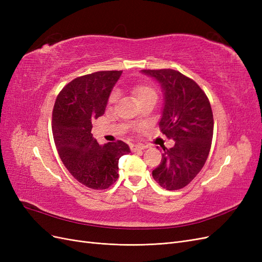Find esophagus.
Wrapping results in <instances>:
<instances>
[{"mask_svg":"<svg viewBox=\"0 0 262 262\" xmlns=\"http://www.w3.org/2000/svg\"><path fill=\"white\" fill-rule=\"evenodd\" d=\"M130 148H131L132 152H140V150L144 149V146L141 145V144H131Z\"/></svg>","mask_w":262,"mask_h":262,"instance_id":"obj_1","label":"esophagus"}]
</instances>
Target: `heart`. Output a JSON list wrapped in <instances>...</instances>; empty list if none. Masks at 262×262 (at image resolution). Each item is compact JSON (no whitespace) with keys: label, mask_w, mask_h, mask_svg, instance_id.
<instances>
[{"label":"heart","mask_w":262,"mask_h":262,"mask_svg":"<svg viewBox=\"0 0 262 262\" xmlns=\"http://www.w3.org/2000/svg\"><path fill=\"white\" fill-rule=\"evenodd\" d=\"M131 93H132L133 96L137 98V100L139 102L143 101L147 98L157 97V94H156V91L154 90V87H152L148 84H145V83H140V84L132 86ZM116 100H117V93L113 92L112 94H110V96L108 98V105L109 106L114 105Z\"/></svg>","instance_id":"obj_1"}]
</instances>
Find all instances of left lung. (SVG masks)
I'll return each mask as SVG.
<instances>
[{
  "instance_id": "obj_1",
  "label": "left lung",
  "mask_w": 262,
  "mask_h": 262,
  "mask_svg": "<svg viewBox=\"0 0 262 262\" xmlns=\"http://www.w3.org/2000/svg\"><path fill=\"white\" fill-rule=\"evenodd\" d=\"M161 84L164 107L160 121L163 134L175 141L171 148L162 146L161 164L153 178L166 190L186 187L200 172L210 153L213 114L205 93L191 78L171 69L142 70Z\"/></svg>"
}]
</instances>
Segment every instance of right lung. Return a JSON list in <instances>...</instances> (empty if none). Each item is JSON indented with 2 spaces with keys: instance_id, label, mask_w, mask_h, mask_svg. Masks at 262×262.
<instances>
[{
  "instance_id": "add662e5",
  "label": "right lung",
  "mask_w": 262,
  "mask_h": 262,
  "mask_svg": "<svg viewBox=\"0 0 262 262\" xmlns=\"http://www.w3.org/2000/svg\"><path fill=\"white\" fill-rule=\"evenodd\" d=\"M122 71H99L76 77L59 93L52 112V133L61 161L77 181L95 190L118 179V163L129 154L122 141L99 145L92 121L105 114L108 98Z\"/></svg>"
}]
</instances>
